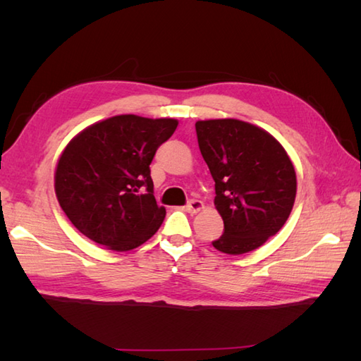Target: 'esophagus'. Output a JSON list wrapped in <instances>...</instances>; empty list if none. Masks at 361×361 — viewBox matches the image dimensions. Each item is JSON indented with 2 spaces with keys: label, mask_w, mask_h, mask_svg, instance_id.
Instances as JSON below:
<instances>
[{
  "label": "esophagus",
  "mask_w": 361,
  "mask_h": 361,
  "mask_svg": "<svg viewBox=\"0 0 361 361\" xmlns=\"http://www.w3.org/2000/svg\"><path fill=\"white\" fill-rule=\"evenodd\" d=\"M202 208H203V203L200 200H195V198H192V200H189L188 204H186V211L190 212V214L200 211Z\"/></svg>",
  "instance_id": "esophagus-1"
}]
</instances>
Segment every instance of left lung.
Wrapping results in <instances>:
<instances>
[{"label": "left lung", "mask_w": 361, "mask_h": 361, "mask_svg": "<svg viewBox=\"0 0 361 361\" xmlns=\"http://www.w3.org/2000/svg\"><path fill=\"white\" fill-rule=\"evenodd\" d=\"M195 130L225 225L214 248L226 255L259 248L293 208L296 173L287 152L265 130L239 119L198 121Z\"/></svg>", "instance_id": "left-lung-1"}]
</instances>
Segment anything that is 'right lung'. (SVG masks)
<instances>
[{
	"label": "right lung",
	"instance_id": "obj_1",
	"mask_svg": "<svg viewBox=\"0 0 361 361\" xmlns=\"http://www.w3.org/2000/svg\"><path fill=\"white\" fill-rule=\"evenodd\" d=\"M176 126V119L119 114L90 126L66 145L56 169V195L83 235L128 251L158 231L166 209L153 197L150 163Z\"/></svg>",
	"mask_w": 361,
	"mask_h": 361
}]
</instances>
